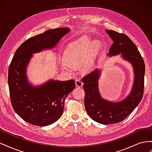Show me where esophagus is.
I'll return each mask as SVG.
<instances>
[{"instance_id": "obj_1", "label": "esophagus", "mask_w": 152, "mask_h": 152, "mask_svg": "<svg viewBox=\"0 0 152 152\" xmlns=\"http://www.w3.org/2000/svg\"><path fill=\"white\" fill-rule=\"evenodd\" d=\"M75 85L78 87H81L82 86H83V83H82L80 80L77 79L75 80Z\"/></svg>"}]
</instances>
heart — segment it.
<instances>
[{"label":"heart","instance_id":"heart-1","mask_svg":"<svg viewBox=\"0 0 152 152\" xmlns=\"http://www.w3.org/2000/svg\"><path fill=\"white\" fill-rule=\"evenodd\" d=\"M102 44L99 40L91 42L90 38L83 37L68 45L64 51V61L61 66L65 70L73 73L75 66L80 64L84 72L93 70L95 66Z\"/></svg>","mask_w":152,"mask_h":152}]
</instances>
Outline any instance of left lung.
Listing matches in <instances>:
<instances>
[{
    "label": "left lung",
    "instance_id": "left-lung-1",
    "mask_svg": "<svg viewBox=\"0 0 152 152\" xmlns=\"http://www.w3.org/2000/svg\"><path fill=\"white\" fill-rule=\"evenodd\" d=\"M113 40L108 56H121L129 62L134 71V82L130 93L121 102H112L103 99L99 93L98 80L101 70L96 68L82 78L85 91L84 104L89 116L99 124H113L127 118L139 104L143 96L145 62L136 45L124 34L106 30Z\"/></svg>",
    "mask_w": 152,
    "mask_h": 152
}]
</instances>
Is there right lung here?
<instances>
[{
	"mask_svg": "<svg viewBox=\"0 0 152 152\" xmlns=\"http://www.w3.org/2000/svg\"><path fill=\"white\" fill-rule=\"evenodd\" d=\"M68 28L46 30L30 38L18 48L9 67L8 85L15 112L34 126H47L61 117L65 98L75 89V81L49 80L42 85L30 83L26 68L33 54L52 49L70 32Z\"/></svg>",
	"mask_w": 152,
	"mask_h": 152,
	"instance_id": "1",
	"label": "right lung"
}]
</instances>
